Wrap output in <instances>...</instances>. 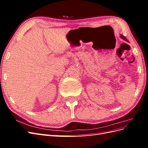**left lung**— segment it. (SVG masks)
I'll return each mask as SVG.
<instances>
[{"instance_id":"left-lung-1","label":"left lung","mask_w":148,"mask_h":148,"mask_svg":"<svg viewBox=\"0 0 148 148\" xmlns=\"http://www.w3.org/2000/svg\"><path fill=\"white\" fill-rule=\"evenodd\" d=\"M121 36V38H122V39H123L124 40H127V38H125V37H124V36H122V35H121V36Z\"/></svg>"}]
</instances>
